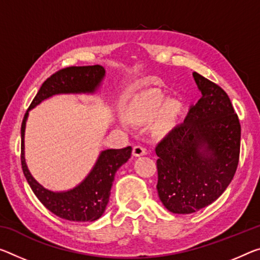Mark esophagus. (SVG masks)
<instances>
[{
	"label": "esophagus",
	"instance_id": "esophagus-1",
	"mask_svg": "<svg viewBox=\"0 0 260 260\" xmlns=\"http://www.w3.org/2000/svg\"><path fill=\"white\" fill-rule=\"evenodd\" d=\"M146 154H147L146 148L141 145H138L133 148V155L135 156V157H139V156H143Z\"/></svg>",
	"mask_w": 260,
	"mask_h": 260
}]
</instances>
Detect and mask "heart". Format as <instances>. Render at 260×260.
Listing matches in <instances>:
<instances>
[{
  "label": "heart",
  "instance_id": "1",
  "mask_svg": "<svg viewBox=\"0 0 260 260\" xmlns=\"http://www.w3.org/2000/svg\"><path fill=\"white\" fill-rule=\"evenodd\" d=\"M180 113V103L175 101L169 102L162 93L154 91L132 109L129 118L132 121L139 125H148L158 117L155 126L156 132L167 133L176 125Z\"/></svg>",
  "mask_w": 260,
  "mask_h": 260
}]
</instances>
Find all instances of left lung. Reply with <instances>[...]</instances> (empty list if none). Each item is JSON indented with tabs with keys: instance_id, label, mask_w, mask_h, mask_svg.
I'll return each instance as SVG.
<instances>
[{
	"instance_id": "1",
	"label": "left lung",
	"mask_w": 260,
	"mask_h": 260,
	"mask_svg": "<svg viewBox=\"0 0 260 260\" xmlns=\"http://www.w3.org/2000/svg\"><path fill=\"white\" fill-rule=\"evenodd\" d=\"M201 97L157 146V192L168 211L191 214L214 203L234 178L241 123L223 89L193 73Z\"/></svg>"
}]
</instances>
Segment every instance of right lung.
Masks as SVG:
<instances>
[{"label": "right lung", "mask_w": 260, "mask_h": 260, "mask_svg": "<svg viewBox=\"0 0 260 260\" xmlns=\"http://www.w3.org/2000/svg\"><path fill=\"white\" fill-rule=\"evenodd\" d=\"M105 69L100 64L83 67H67L53 74L40 86L24 115L20 135H22V168L24 176L39 201L56 216L68 221L92 222L100 219L108 206L111 187L115 172L129 159L132 147L122 149H106L98 156L89 175L68 191L53 192L45 188L32 177L28 171L24 154V135L28 111L36 108L47 98L60 93H94L100 88Z\"/></svg>", "instance_id": "obj_1"}]
</instances>
